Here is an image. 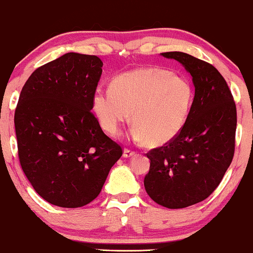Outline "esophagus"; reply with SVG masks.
I'll return each instance as SVG.
<instances>
[{"label":"esophagus","mask_w":253,"mask_h":253,"mask_svg":"<svg viewBox=\"0 0 253 253\" xmlns=\"http://www.w3.org/2000/svg\"><path fill=\"white\" fill-rule=\"evenodd\" d=\"M133 155H136V152L131 151V150H129V148H124V151H123L124 158H131V157H133Z\"/></svg>","instance_id":"obj_1"}]
</instances>
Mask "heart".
Listing matches in <instances>:
<instances>
[{"instance_id": "obj_1", "label": "heart", "mask_w": 253, "mask_h": 253, "mask_svg": "<svg viewBox=\"0 0 253 253\" xmlns=\"http://www.w3.org/2000/svg\"><path fill=\"white\" fill-rule=\"evenodd\" d=\"M193 99L195 88L188 78L150 67L117 76L112 88H96L92 109L109 134L119 132L132 113V136L158 147L170 143L183 130Z\"/></svg>"}]
</instances>
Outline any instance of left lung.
Returning <instances> with one entry per match:
<instances>
[{"label": "left lung", "mask_w": 253, "mask_h": 253, "mask_svg": "<svg viewBox=\"0 0 253 253\" xmlns=\"http://www.w3.org/2000/svg\"><path fill=\"white\" fill-rule=\"evenodd\" d=\"M191 75L195 99L177 137L146 154L150 171L144 178L147 195L167 209L203 202L217 188L234 158L237 113L222 75L205 61L182 51H168Z\"/></svg>", "instance_id": "left-lung-1"}]
</instances>
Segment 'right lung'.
<instances>
[{
    "instance_id": "obj_1",
    "label": "right lung",
    "mask_w": 253,
    "mask_h": 253,
    "mask_svg": "<svg viewBox=\"0 0 253 253\" xmlns=\"http://www.w3.org/2000/svg\"><path fill=\"white\" fill-rule=\"evenodd\" d=\"M102 65L95 55L67 53L38 68L20 92L15 112L20 166L53 205H87L122 157L91 112Z\"/></svg>"
}]
</instances>
